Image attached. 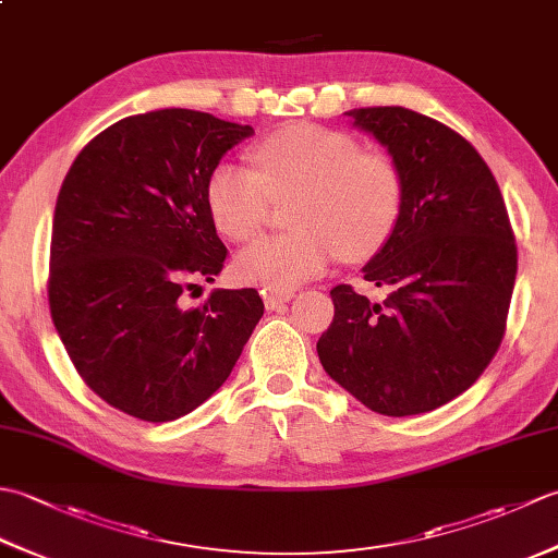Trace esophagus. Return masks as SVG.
Returning a JSON list of instances; mask_svg holds the SVG:
<instances>
[{"instance_id":"34e87169","label":"esophagus","mask_w":558,"mask_h":558,"mask_svg":"<svg viewBox=\"0 0 558 558\" xmlns=\"http://www.w3.org/2000/svg\"><path fill=\"white\" fill-rule=\"evenodd\" d=\"M294 298V292H276V290H266L264 292V304L268 312H276L280 310L282 304H288Z\"/></svg>"}]
</instances>
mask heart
<instances>
[{"mask_svg": "<svg viewBox=\"0 0 558 558\" xmlns=\"http://www.w3.org/2000/svg\"><path fill=\"white\" fill-rule=\"evenodd\" d=\"M256 170L222 162L210 172L206 204L216 228L232 242L256 236L272 201H288L286 234L266 236L236 256L244 282L290 292L324 272L338 254L374 256L393 234L402 206L396 162L362 150L354 136L316 124H290L254 148Z\"/></svg>", "mask_w": 558, "mask_h": 558, "instance_id": "heart-1", "label": "heart"}]
</instances>
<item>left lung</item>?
Here are the masks:
<instances>
[{"instance_id": "left-lung-1", "label": "left lung", "mask_w": 558, "mask_h": 558, "mask_svg": "<svg viewBox=\"0 0 558 558\" xmlns=\"http://www.w3.org/2000/svg\"><path fill=\"white\" fill-rule=\"evenodd\" d=\"M345 114L388 148L402 206L362 268L386 300L330 290L336 316L318 360L378 414L432 412L465 393L501 345L518 270L511 220L487 162L453 129L405 108Z\"/></svg>"}]
</instances>
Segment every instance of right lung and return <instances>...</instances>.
<instances>
[{
  "mask_svg": "<svg viewBox=\"0 0 558 558\" xmlns=\"http://www.w3.org/2000/svg\"><path fill=\"white\" fill-rule=\"evenodd\" d=\"M254 134L196 110H156L100 132L59 189L47 298L83 381L144 422H172L228 381L264 316L254 288L213 282L228 248L206 204L220 158Z\"/></svg>",
  "mask_w": 558,
  "mask_h": 558,
  "instance_id": "right-lung-1",
  "label": "right lung"
}]
</instances>
